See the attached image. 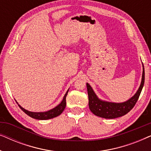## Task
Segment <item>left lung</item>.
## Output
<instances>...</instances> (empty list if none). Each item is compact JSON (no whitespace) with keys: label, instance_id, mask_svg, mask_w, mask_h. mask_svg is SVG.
Listing matches in <instances>:
<instances>
[{"label":"left lung","instance_id":"left-lung-1","mask_svg":"<svg viewBox=\"0 0 151 151\" xmlns=\"http://www.w3.org/2000/svg\"><path fill=\"white\" fill-rule=\"evenodd\" d=\"M144 78H145V74H144L143 65L142 82L137 91L131 98L122 103L109 102L100 100L89 84L86 83L88 96V106L91 111L97 116L106 119L117 118L126 115L133 108L137 102L144 86Z\"/></svg>","mask_w":151,"mask_h":151}]
</instances>
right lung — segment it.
I'll list each match as a JSON object with an SVG mask.
<instances>
[{
    "label": "right lung",
    "mask_w": 151,
    "mask_h": 151,
    "mask_svg": "<svg viewBox=\"0 0 151 151\" xmlns=\"http://www.w3.org/2000/svg\"><path fill=\"white\" fill-rule=\"evenodd\" d=\"M68 91H69V90H68L67 93H65V96H64L63 98V100L60 102V104H59L57 106H55V108L51 109V110H49L48 111H45V112H31V111H29L27 110H26V109H24V108H22V107L21 106H20L19 104H18V106H19V107L21 109V110L23 111V112L25 113L26 114L29 115V117H32V118L36 119H41V120L53 118V117H55L60 115L61 113L63 112V111L65 110L66 107V97L67 96Z\"/></svg>",
    "instance_id": "1"
}]
</instances>
